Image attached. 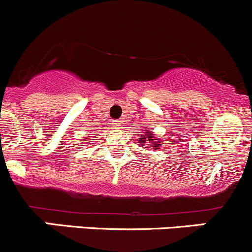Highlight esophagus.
Returning <instances> with one entry per match:
<instances>
[{
    "mask_svg": "<svg viewBox=\"0 0 252 252\" xmlns=\"http://www.w3.org/2000/svg\"><path fill=\"white\" fill-rule=\"evenodd\" d=\"M113 126L120 127V126H121V121H120V120H114V121H113Z\"/></svg>",
    "mask_w": 252,
    "mask_h": 252,
    "instance_id": "obj_1",
    "label": "esophagus"
}]
</instances>
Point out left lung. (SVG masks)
I'll list each match as a JSON object with an SVG mask.
<instances>
[{
	"label": "left lung",
	"instance_id": "left-lung-1",
	"mask_svg": "<svg viewBox=\"0 0 252 252\" xmlns=\"http://www.w3.org/2000/svg\"><path fill=\"white\" fill-rule=\"evenodd\" d=\"M151 139H154V136L151 133V132L147 131L146 132V137H142V138H141V144H144L146 142L151 141ZM151 142H154V144H156L154 147H157V143H159V142H156V141H151ZM144 148H147V147H144Z\"/></svg>",
	"mask_w": 252,
	"mask_h": 252
}]
</instances>
